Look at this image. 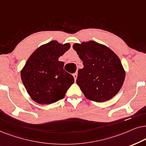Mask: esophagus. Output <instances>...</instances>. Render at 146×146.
<instances>
[{"label": "esophagus", "mask_w": 146, "mask_h": 146, "mask_svg": "<svg viewBox=\"0 0 146 146\" xmlns=\"http://www.w3.org/2000/svg\"><path fill=\"white\" fill-rule=\"evenodd\" d=\"M73 77H74V79H75V81H76V79H77V73H74V74L73 75Z\"/></svg>", "instance_id": "34e87169"}]
</instances>
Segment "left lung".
Returning a JSON list of instances; mask_svg holds the SVG:
<instances>
[{"instance_id":"8db88e82","label":"left lung","mask_w":146,"mask_h":146,"mask_svg":"<svg viewBox=\"0 0 146 146\" xmlns=\"http://www.w3.org/2000/svg\"><path fill=\"white\" fill-rule=\"evenodd\" d=\"M84 67L76 83L87 99L104 102L113 98L123 85L125 73L119 57L106 46L95 41L73 46Z\"/></svg>"}]
</instances>
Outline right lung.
I'll return each instance as SVG.
<instances>
[{"label":"right lung","mask_w":146,"mask_h":146,"mask_svg":"<svg viewBox=\"0 0 146 146\" xmlns=\"http://www.w3.org/2000/svg\"><path fill=\"white\" fill-rule=\"evenodd\" d=\"M70 44L52 40L38 47L21 71V79L29 95L40 104H50L64 98L74 78L63 69L59 58L69 50Z\"/></svg>","instance_id":"obj_1"}]
</instances>
